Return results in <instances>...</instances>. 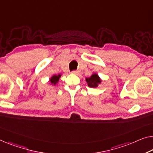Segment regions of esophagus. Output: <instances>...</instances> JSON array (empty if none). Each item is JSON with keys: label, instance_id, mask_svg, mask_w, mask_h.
<instances>
[{"label": "esophagus", "instance_id": "34e87169", "mask_svg": "<svg viewBox=\"0 0 153 153\" xmlns=\"http://www.w3.org/2000/svg\"><path fill=\"white\" fill-rule=\"evenodd\" d=\"M71 73H72L73 74H76L77 75V74H79V71H76V70H75V71H73Z\"/></svg>", "mask_w": 153, "mask_h": 153}]
</instances>
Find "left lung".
<instances>
[{"instance_id":"1","label":"left lung","mask_w":153,"mask_h":153,"mask_svg":"<svg viewBox=\"0 0 153 153\" xmlns=\"http://www.w3.org/2000/svg\"><path fill=\"white\" fill-rule=\"evenodd\" d=\"M86 81L88 84V86L91 88H96L98 86L99 84L101 83V79L96 74H93L89 77H86Z\"/></svg>"}]
</instances>
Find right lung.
I'll use <instances>...</instances> for the list:
<instances>
[{
    "instance_id": "obj_1",
    "label": "right lung",
    "mask_w": 153,
    "mask_h": 153,
    "mask_svg": "<svg viewBox=\"0 0 153 153\" xmlns=\"http://www.w3.org/2000/svg\"><path fill=\"white\" fill-rule=\"evenodd\" d=\"M60 77H61L60 74H58V76L54 75V76H53L51 77V78H50V82H51V83L52 84L56 85V84L58 82V80H59V79H60Z\"/></svg>"
}]
</instances>
